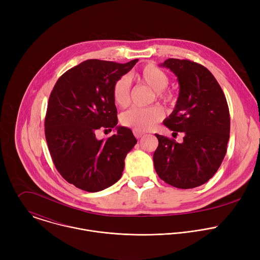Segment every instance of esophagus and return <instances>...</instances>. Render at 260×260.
<instances>
[{
  "label": "esophagus",
  "instance_id": "1",
  "mask_svg": "<svg viewBox=\"0 0 260 260\" xmlns=\"http://www.w3.org/2000/svg\"><path fill=\"white\" fill-rule=\"evenodd\" d=\"M134 135H135V137L137 139H140V138H142L144 136L143 133H140V132H137V131H134Z\"/></svg>",
  "mask_w": 260,
  "mask_h": 260
}]
</instances>
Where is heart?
Returning <instances> with one entry per match:
<instances>
[{
  "mask_svg": "<svg viewBox=\"0 0 260 260\" xmlns=\"http://www.w3.org/2000/svg\"><path fill=\"white\" fill-rule=\"evenodd\" d=\"M135 79L142 84L149 86L154 90L155 99L164 102L171 103L174 96L165 88L170 82L168 74L153 63H148L134 74ZM113 100L120 108H125L131 103V81L127 76L118 78L113 85ZM164 113L158 106H151L148 108H132L120 116L122 125L144 133L150 131L154 125L161 120Z\"/></svg>",
  "mask_w": 260,
  "mask_h": 260,
  "instance_id": "heart-1",
  "label": "heart"
}]
</instances>
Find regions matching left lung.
<instances>
[{
  "mask_svg": "<svg viewBox=\"0 0 260 260\" xmlns=\"http://www.w3.org/2000/svg\"><path fill=\"white\" fill-rule=\"evenodd\" d=\"M160 66L178 77L180 91L164 124L183 142L155 134L153 162L158 177L174 187L189 189L208 182L223 160L230 140L229 105L213 74L189 59L169 58Z\"/></svg>",
  "mask_w": 260,
  "mask_h": 260,
  "instance_id": "8db88e82",
  "label": "left lung"
}]
</instances>
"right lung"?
Masks as SVG:
<instances>
[{
	"label": "right lung",
	"mask_w": 260,
	"mask_h": 260,
	"mask_svg": "<svg viewBox=\"0 0 260 260\" xmlns=\"http://www.w3.org/2000/svg\"><path fill=\"white\" fill-rule=\"evenodd\" d=\"M138 60L87 59L63 73L50 93L45 116L48 149L61 177L79 189L101 191L122 176L124 158L137 140L129 128L117 126L112 90ZM113 127L115 135L96 139L98 129Z\"/></svg>",
	"instance_id": "obj_1"
}]
</instances>
